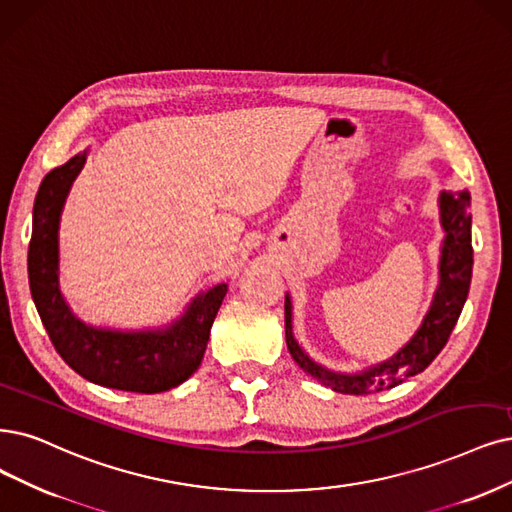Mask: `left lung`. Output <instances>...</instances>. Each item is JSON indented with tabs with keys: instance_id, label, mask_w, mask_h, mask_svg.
I'll use <instances>...</instances> for the list:
<instances>
[{
	"instance_id": "8db88e82",
	"label": "left lung",
	"mask_w": 512,
	"mask_h": 512,
	"mask_svg": "<svg viewBox=\"0 0 512 512\" xmlns=\"http://www.w3.org/2000/svg\"><path fill=\"white\" fill-rule=\"evenodd\" d=\"M441 223L445 227V242L441 249V282L422 327L411 342L388 361L371 367L358 375L333 373L316 365L295 342L291 327V299H285V333L293 361L316 382L342 394H371L403 384L407 377L422 373L447 344L456 327L472 276V242H470V194L443 192L441 194Z\"/></svg>"
}]
</instances>
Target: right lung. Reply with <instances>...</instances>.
Listing matches in <instances>:
<instances>
[{
    "label": "right lung",
    "mask_w": 512,
    "mask_h": 512,
    "mask_svg": "<svg viewBox=\"0 0 512 512\" xmlns=\"http://www.w3.org/2000/svg\"><path fill=\"white\" fill-rule=\"evenodd\" d=\"M84 162L86 154L54 168L35 196L27 257L35 308L56 352L84 380L141 394L170 390L198 369L227 285L223 282L202 293L177 323L164 331H107L75 318L59 289V219L69 187Z\"/></svg>",
    "instance_id": "add662e5"
}]
</instances>
